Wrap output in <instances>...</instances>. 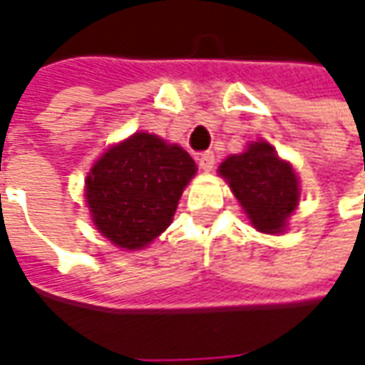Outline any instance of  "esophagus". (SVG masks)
<instances>
[{
	"mask_svg": "<svg viewBox=\"0 0 365 365\" xmlns=\"http://www.w3.org/2000/svg\"><path fill=\"white\" fill-rule=\"evenodd\" d=\"M197 163H200V168H202L203 172H212L215 165V155L214 151H203L197 155Z\"/></svg>",
	"mask_w": 365,
	"mask_h": 365,
	"instance_id": "1",
	"label": "esophagus"
}]
</instances>
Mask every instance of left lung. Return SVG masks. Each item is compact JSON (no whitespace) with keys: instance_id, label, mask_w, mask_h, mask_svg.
<instances>
[{"instance_id":"left-lung-1","label":"left lung","mask_w":365,"mask_h":365,"mask_svg":"<svg viewBox=\"0 0 365 365\" xmlns=\"http://www.w3.org/2000/svg\"><path fill=\"white\" fill-rule=\"evenodd\" d=\"M220 173L255 230L264 234L286 230L287 217L299 200V187L292 165L282 162L269 143L254 141L244 153L230 155L220 165Z\"/></svg>"}]
</instances>
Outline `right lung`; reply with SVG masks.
I'll list each match as a JSON object with an SVG mask.
<instances>
[{"instance_id":"add662e5","label":"right lung","mask_w":365,"mask_h":365,"mask_svg":"<svg viewBox=\"0 0 365 365\" xmlns=\"http://www.w3.org/2000/svg\"><path fill=\"white\" fill-rule=\"evenodd\" d=\"M195 162L180 145L135 133L96 162L86 180V200L111 244L140 250L172 224Z\"/></svg>"}]
</instances>
